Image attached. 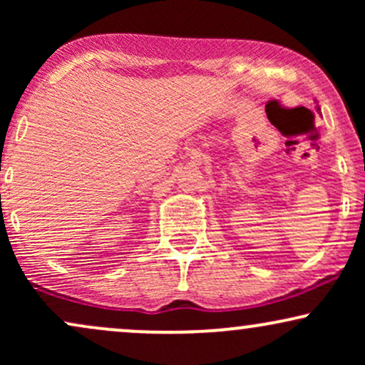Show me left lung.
<instances>
[{
    "label": "left lung",
    "instance_id": "1",
    "mask_svg": "<svg viewBox=\"0 0 365 365\" xmlns=\"http://www.w3.org/2000/svg\"><path fill=\"white\" fill-rule=\"evenodd\" d=\"M317 111H319V106H317Z\"/></svg>",
    "mask_w": 365,
    "mask_h": 365
}]
</instances>
